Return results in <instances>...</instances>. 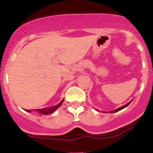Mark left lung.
<instances>
[{
	"instance_id": "obj_1",
	"label": "left lung",
	"mask_w": 153,
	"mask_h": 153,
	"mask_svg": "<svg viewBox=\"0 0 153 153\" xmlns=\"http://www.w3.org/2000/svg\"><path fill=\"white\" fill-rule=\"evenodd\" d=\"M131 101H130V102H129V103H128V104H126V105H124V106H121V107L118 108V109H115V110H114V111H112V112H112V113H113V112H118V111H120V110H121V109H124V108H125V107H126V106H127L128 105H129V104H130V103H131Z\"/></svg>"
}]
</instances>
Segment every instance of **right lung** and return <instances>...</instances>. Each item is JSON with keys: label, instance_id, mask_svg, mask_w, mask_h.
<instances>
[{"label": "right lung", "instance_id": "1", "mask_svg": "<svg viewBox=\"0 0 153 153\" xmlns=\"http://www.w3.org/2000/svg\"><path fill=\"white\" fill-rule=\"evenodd\" d=\"M63 101H64V100H63V101H61V102H60L59 104H58V105H56V106H51V107L42 108V109H37L36 111H38V112H40V113L44 114V115H48V114H51V113H52L54 111L56 110V109H58V108L59 107V106H61V104H62ZM26 111H27V112H31L30 109H26Z\"/></svg>", "mask_w": 153, "mask_h": 153}]
</instances>
